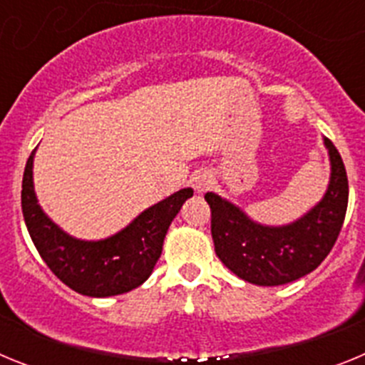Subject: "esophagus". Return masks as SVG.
Listing matches in <instances>:
<instances>
[{"label":"esophagus","mask_w":365,"mask_h":365,"mask_svg":"<svg viewBox=\"0 0 365 365\" xmlns=\"http://www.w3.org/2000/svg\"><path fill=\"white\" fill-rule=\"evenodd\" d=\"M212 185H214V175L210 172H197L193 177V188L197 193H205Z\"/></svg>","instance_id":"34e87169"}]
</instances>
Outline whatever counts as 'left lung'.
Segmentation results:
<instances>
[{"instance_id":"left-lung-1","label":"left lung","mask_w":365,"mask_h":365,"mask_svg":"<svg viewBox=\"0 0 365 365\" xmlns=\"http://www.w3.org/2000/svg\"><path fill=\"white\" fill-rule=\"evenodd\" d=\"M331 175L324 197L287 225H263L217 193L205 195L212 210L215 254L228 270L261 287L285 285L307 276L327 257L344 225L349 199L346 166L334 144L324 138Z\"/></svg>"}]
</instances>
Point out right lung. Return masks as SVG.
Returning <instances> with one entry per match:
<instances>
[{"instance_id": "right-lung-1", "label": "right lung", "mask_w": 365, "mask_h": 365, "mask_svg": "<svg viewBox=\"0 0 365 365\" xmlns=\"http://www.w3.org/2000/svg\"><path fill=\"white\" fill-rule=\"evenodd\" d=\"M34 155L36 150L24 172L21 210L32 243L54 276L78 294L91 298L124 294L143 285L163 254L168 228L193 190L172 193L109 237L78 240L58 227L38 202L32 179Z\"/></svg>"}]
</instances>
